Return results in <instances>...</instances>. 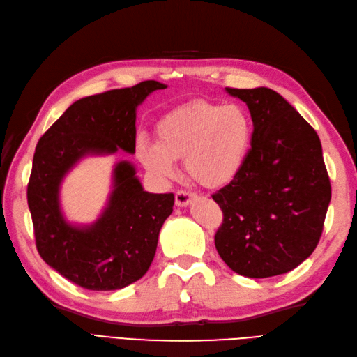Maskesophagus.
<instances>
[{"label": "esophagus", "mask_w": 357, "mask_h": 357, "mask_svg": "<svg viewBox=\"0 0 357 357\" xmlns=\"http://www.w3.org/2000/svg\"><path fill=\"white\" fill-rule=\"evenodd\" d=\"M195 195L191 192H186V191H177L176 192V205L180 208H185L188 206L189 203L194 200Z\"/></svg>", "instance_id": "esophagus-1"}]
</instances>
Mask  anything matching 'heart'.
<instances>
[{"label": "heart", "mask_w": 357, "mask_h": 357, "mask_svg": "<svg viewBox=\"0 0 357 357\" xmlns=\"http://www.w3.org/2000/svg\"><path fill=\"white\" fill-rule=\"evenodd\" d=\"M157 142L138 137L135 154L158 183L178 174L177 160L195 183L219 189L232 183L251 157L254 123L238 105L194 100L166 112L155 125Z\"/></svg>", "instance_id": "obj_1"}]
</instances>
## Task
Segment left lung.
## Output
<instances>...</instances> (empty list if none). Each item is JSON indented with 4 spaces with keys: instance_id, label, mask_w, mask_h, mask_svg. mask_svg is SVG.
Instances as JSON below:
<instances>
[{
    "instance_id": "1",
    "label": "left lung",
    "mask_w": 357,
    "mask_h": 357,
    "mask_svg": "<svg viewBox=\"0 0 357 357\" xmlns=\"http://www.w3.org/2000/svg\"><path fill=\"white\" fill-rule=\"evenodd\" d=\"M225 91L248 106L254 143L242 174L213 195L223 211L215 248L245 278L285 274L311 256L322 236L331 200L322 144L275 91Z\"/></svg>"
}]
</instances>
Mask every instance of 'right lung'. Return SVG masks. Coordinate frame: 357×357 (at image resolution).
<instances>
[{
    "label": "right lung",
    "mask_w": 357,
    "mask_h": 357,
    "mask_svg": "<svg viewBox=\"0 0 357 357\" xmlns=\"http://www.w3.org/2000/svg\"><path fill=\"white\" fill-rule=\"evenodd\" d=\"M166 87L149 79L84 97L70 105L36 144L27 185L36 250L50 268L78 287L125 288L142 279L154 260L174 194L144 191L135 166L121 160L114 165L112 191L100 217L78 225L64 217L60 189L84 157L112 155L120 149L134 154L137 107Z\"/></svg>",
    "instance_id": "obj_1"
}]
</instances>
